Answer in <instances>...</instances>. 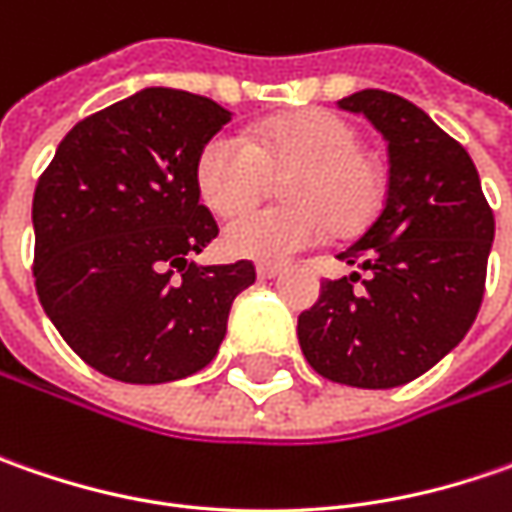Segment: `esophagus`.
Listing matches in <instances>:
<instances>
[{
    "label": "esophagus",
    "instance_id": "obj_1",
    "mask_svg": "<svg viewBox=\"0 0 512 512\" xmlns=\"http://www.w3.org/2000/svg\"><path fill=\"white\" fill-rule=\"evenodd\" d=\"M256 273H259V279H273V276H279V273H282V267L262 262V265H256Z\"/></svg>",
    "mask_w": 512,
    "mask_h": 512
}]
</instances>
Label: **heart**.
Here are the masks:
<instances>
[{
    "instance_id": "heart-1",
    "label": "heart",
    "mask_w": 512,
    "mask_h": 512,
    "mask_svg": "<svg viewBox=\"0 0 512 512\" xmlns=\"http://www.w3.org/2000/svg\"><path fill=\"white\" fill-rule=\"evenodd\" d=\"M285 205L259 207L233 219L225 247L253 262H287L333 236L373 225L387 196L382 156L359 145V130L333 110H302L265 122L245 139L219 130L196 156V190L216 216H233L281 179Z\"/></svg>"
}]
</instances>
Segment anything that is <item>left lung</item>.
Wrapping results in <instances>:
<instances>
[{
  "mask_svg": "<svg viewBox=\"0 0 512 512\" xmlns=\"http://www.w3.org/2000/svg\"><path fill=\"white\" fill-rule=\"evenodd\" d=\"M339 108L364 113L387 139V199L362 239L339 253L367 279H325L319 302L299 316V344L330 382L399 387L476 322L496 222L467 150L413 102L370 88Z\"/></svg>",
  "mask_w": 512,
  "mask_h": 512,
  "instance_id": "1",
  "label": "left lung"
}]
</instances>
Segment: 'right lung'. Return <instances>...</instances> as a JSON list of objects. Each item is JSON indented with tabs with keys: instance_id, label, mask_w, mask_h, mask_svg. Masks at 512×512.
Masks as SVG:
<instances>
[{
	"instance_id": "add662e5",
	"label": "right lung",
	"mask_w": 512,
	"mask_h": 512,
	"mask_svg": "<svg viewBox=\"0 0 512 512\" xmlns=\"http://www.w3.org/2000/svg\"><path fill=\"white\" fill-rule=\"evenodd\" d=\"M227 122L213 99L148 88L76 122L36 182V296L70 350L116 382L207 367L256 282L247 259L187 262L219 236L193 168Z\"/></svg>"
}]
</instances>
